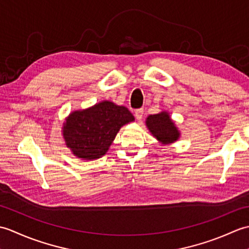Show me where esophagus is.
Masks as SVG:
<instances>
[{
  "label": "esophagus",
  "mask_w": 249,
  "mask_h": 249,
  "mask_svg": "<svg viewBox=\"0 0 249 249\" xmlns=\"http://www.w3.org/2000/svg\"><path fill=\"white\" fill-rule=\"evenodd\" d=\"M143 109H137L136 111H135V116H136V119L138 120V121H141L142 119H143Z\"/></svg>",
  "instance_id": "esophagus-1"
}]
</instances>
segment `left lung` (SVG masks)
Returning <instances> with one entry per match:
<instances>
[{"label": "left lung", "instance_id": "left-lung-1", "mask_svg": "<svg viewBox=\"0 0 249 249\" xmlns=\"http://www.w3.org/2000/svg\"><path fill=\"white\" fill-rule=\"evenodd\" d=\"M145 124L150 133L161 144L173 143L181 135L167 111H161L160 113L149 115L146 118Z\"/></svg>", "mask_w": 249, "mask_h": 249}]
</instances>
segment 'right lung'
Here are the masks:
<instances>
[{
  "label": "right lung",
  "instance_id": "add662e5",
  "mask_svg": "<svg viewBox=\"0 0 249 249\" xmlns=\"http://www.w3.org/2000/svg\"><path fill=\"white\" fill-rule=\"evenodd\" d=\"M133 121L134 115L124 106L104 100L68 115L63 123V138L78 158L97 160L107 153L122 126Z\"/></svg>",
  "mask_w": 249,
  "mask_h": 249
}]
</instances>
